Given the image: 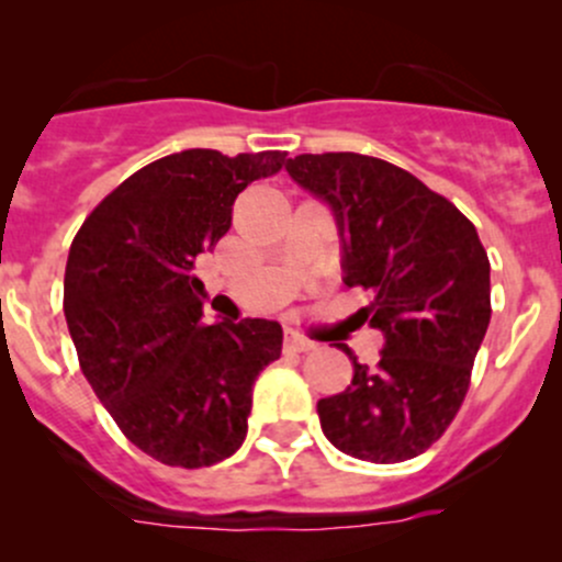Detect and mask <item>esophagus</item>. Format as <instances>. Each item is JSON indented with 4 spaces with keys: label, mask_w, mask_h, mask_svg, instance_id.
Wrapping results in <instances>:
<instances>
[{
    "label": "esophagus",
    "mask_w": 562,
    "mask_h": 562,
    "mask_svg": "<svg viewBox=\"0 0 562 562\" xmlns=\"http://www.w3.org/2000/svg\"><path fill=\"white\" fill-rule=\"evenodd\" d=\"M282 348L288 350V353H307V350L315 348V342H310L307 337H302V334H285V342H282Z\"/></svg>",
    "instance_id": "1"
}]
</instances>
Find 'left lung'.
<instances>
[{
  "label": "left lung",
  "mask_w": 562,
  "mask_h": 562,
  "mask_svg": "<svg viewBox=\"0 0 562 562\" xmlns=\"http://www.w3.org/2000/svg\"><path fill=\"white\" fill-rule=\"evenodd\" d=\"M288 173L334 209L345 285L370 293L359 315L386 337L375 367L337 345L353 359V381L317 402L323 435L367 462L424 454L462 407L492 317L490 258L475 225L378 157L299 155Z\"/></svg>",
  "instance_id": "obj_1"
}]
</instances>
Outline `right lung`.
I'll list each match as a JSON object with an SVG mask.
<instances>
[{
  "instance_id": "add662e5",
  "label": "right lung",
  "mask_w": 562,
  "mask_h": 562,
  "mask_svg": "<svg viewBox=\"0 0 562 562\" xmlns=\"http://www.w3.org/2000/svg\"><path fill=\"white\" fill-rule=\"evenodd\" d=\"M288 151L187 149L149 162L92 209L70 245L65 317L78 364L124 438L171 468H209L247 435L252 383L280 359L282 326L203 323L201 252L234 201Z\"/></svg>"
}]
</instances>
